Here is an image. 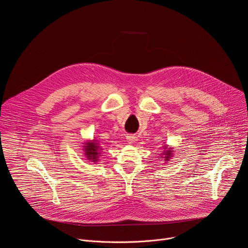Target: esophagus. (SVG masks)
I'll use <instances>...</instances> for the list:
<instances>
[{
	"label": "esophagus",
	"instance_id": "obj_1",
	"mask_svg": "<svg viewBox=\"0 0 248 248\" xmlns=\"http://www.w3.org/2000/svg\"><path fill=\"white\" fill-rule=\"evenodd\" d=\"M135 135H133V134H127L126 135V140L128 141V142L129 143H132V142H134V141H135Z\"/></svg>",
	"mask_w": 248,
	"mask_h": 248
}]
</instances>
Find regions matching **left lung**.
Returning a JSON list of instances; mask_svg holds the SVG:
<instances>
[{"label":"left lung","mask_w":248,"mask_h":248,"mask_svg":"<svg viewBox=\"0 0 248 248\" xmlns=\"http://www.w3.org/2000/svg\"><path fill=\"white\" fill-rule=\"evenodd\" d=\"M163 149L165 150V151H163V155H164V157H165V161L168 162V161L170 160V158L171 157L173 150H171V148H169V149H168L167 146H165V145H164ZM160 158H162V157H160Z\"/></svg>","instance_id":"obj_1"}]
</instances>
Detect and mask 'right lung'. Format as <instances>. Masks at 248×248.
Segmentation results:
<instances>
[{
	"mask_svg": "<svg viewBox=\"0 0 248 248\" xmlns=\"http://www.w3.org/2000/svg\"><path fill=\"white\" fill-rule=\"evenodd\" d=\"M84 154L86 156V158L94 163L98 162L99 160V156L100 155V146H99V142L97 140H92V141H87L86 143H84Z\"/></svg>",
	"mask_w": 248,
	"mask_h": 248,
	"instance_id": "add662e5",
	"label": "right lung"
}]
</instances>
